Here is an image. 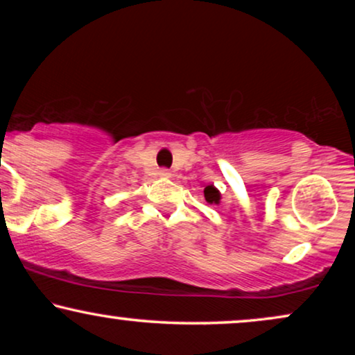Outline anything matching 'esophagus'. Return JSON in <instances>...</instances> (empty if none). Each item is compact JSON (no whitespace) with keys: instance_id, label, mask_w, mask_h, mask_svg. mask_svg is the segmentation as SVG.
Masks as SVG:
<instances>
[{"instance_id":"esophagus-1","label":"esophagus","mask_w":355,"mask_h":355,"mask_svg":"<svg viewBox=\"0 0 355 355\" xmlns=\"http://www.w3.org/2000/svg\"><path fill=\"white\" fill-rule=\"evenodd\" d=\"M158 174H159V176H162V178H171V176H173V173L169 171V169H166V168L159 169Z\"/></svg>"}]
</instances>
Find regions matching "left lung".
I'll use <instances>...</instances> for the list:
<instances>
[{"label": "left lung", "instance_id": "8db88e82", "mask_svg": "<svg viewBox=\"0 0 355 355\" xmlns=\"http://www.w3.org/2000/svg\"><path fill=\"white\" fill-rule=\"evenodd\" d=\"M203 193H205V200L208 203H216V205L220 203L221 193L215 186H207L205 191H203Z\"/></svg>", "mask_w": 355, "mask_h": 355}]
</instances>
